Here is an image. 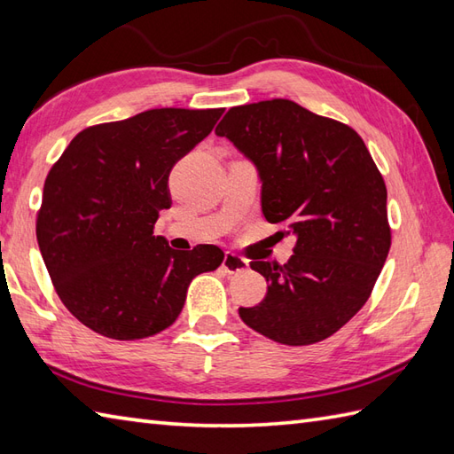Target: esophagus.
Listing matches in <instances>:
<instances>
[{
    "label": "esophagus",
    "instance_id": "1",
    "mask_svg": "<svg viewBox=\"0 0 454 454\" xmlns=\"http://www.w3.org/2000/svg\"><path fill=\"white\" fill-rule=\"evenodd\" d=\"M222 267H224L226 273L234 275V273H242V271H246V269H249V262L244 257L232 254V252H226L224 262H222Z\"/></svg>",
    "mask_w": 454,
    "mask_h": 454
}]
</instances>
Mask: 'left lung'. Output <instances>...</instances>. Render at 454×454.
<instances>
[{
    "label": "left lung",
    "mask_w": 454,
    "mask_h": 454,
    "mask_svg": "<svg viewBox=\"0 0 454 454\" xmlns=\"http://www.w3.org/2000/svg\"><path fill=\"white\" fill-rule=\"evenodd\" d=\"M216 134L254 161L267 222L296 236L285 265L252 262L267 294L239 317L283 345L325 340L369 301L390 252L387 185L371 152L351 127L288 99L232 107Z\"/></svg>",
    "instance_id": "obj_1"
}]
</instances>
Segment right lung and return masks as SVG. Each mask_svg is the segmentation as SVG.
Returning <instances> with one entry per match:
<instances>
[{
  "label": "right lung",
  "mask_w": 454,
  "mask_h": 454,
  "mask_svg": "<svg viewBox=\"0 0 454 454\" xmlns=\"http://www.w3.org/2000/svg\"><path fill=\"white\" fill-rule=\"evenodd\" d=\"M224 109H150L75 134L44 181L38 247L56 294L95 333L134 341L166 330L200 273L224 252H176L153 236L171 207L173 166L205 140Z\"/></svg>",
  "instance_id": "1"
}]
</instances>
